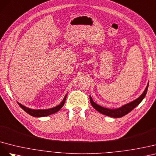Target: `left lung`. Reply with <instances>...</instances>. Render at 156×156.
<instances>
[{
  "label": "left lung",
  "mask_w": 156,
  "mask_h": 156,
  "mask_svg": "<svg viewBox=\"0 0 156 156\" xmlns=\"http://www.w3.org/2000/svg\"><path fill=\"white\" fill-rule=\"evenodd\" d=\"M148 84H149V82L148 83L147 86H146L145 90L139 98H137L136 99L131 102V103L124 105L122 106H121V107L118 108L110 109V108L103 107V106L96 104L95 102L93 101L90 95V103L93 107L101 114L108 115V116H110V117H112V118H121L124 116L125 115L127 114L129 112H130L132 110L134 109L136 106L139 105L140 103V102L144 99V98L145 97L146 93H147V91H148Z\"/></svg>",
  "instance_id": "left-lung-1"
}]
</instances>
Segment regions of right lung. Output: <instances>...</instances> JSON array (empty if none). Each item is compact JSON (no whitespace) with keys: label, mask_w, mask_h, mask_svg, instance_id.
<instances>
[{"label":"right lung","mask_w":156,"mask_h":156,"mask_svg":"<svg viewBox=\"0 0 156 156\" xmlns=\"http://www.w3.org/2000/svg\"><path fill=\"white\" fill-rule=\"evenodd\" d=\"M66 98V95H65V97H64L63 100L62 101L61 103L55 107L53 108H48V109H31L29 108L26 107V106H23V105L20 104V103H17L18 105H20V107L23 109L24 111L29 114V115H32L33 117H44V116H47V115L53 114L54 113H56L58 111L63 107L65 103V100Z\"/></svg>","instance_id":"right-lung-1"}]
</instances>
